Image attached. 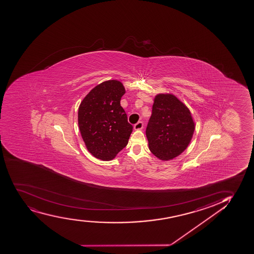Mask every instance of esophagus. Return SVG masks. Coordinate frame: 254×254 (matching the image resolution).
<instances>
[{
	"label": "esophagus",
	"instance_id": "obj_1",
	"mask_svg": "<svg viewBox=\"0 0 254 254\" xmlns=\"http://www.w3.org/2000/svg\"><path fill=\"white\" fill-rule=\"evenodd\" d=\"M143 126H144V124H143L142 121H139L134 125V129H141L143 128Z\"/></svg>",
	"mask_w": 254,
	"mask_h": 254
}]
</instances>
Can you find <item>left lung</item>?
Segmentation results:
<instances>
[{"instance_id": "obj_1", "label": "left lung", "mask_w": 254, "mask_h": 254, "mask_svg": "<svg viewBox=\"0 0 254 254\" xmlns=\"http://www.w3.org/2000/svg\"><path fill=\"white\" fill-rule=\"evenodd\" d=\"M194 129L189 109L177 97L170 94L156 96L146 134L149 149L157 158L170 160L184 152Z\"/></svg>"}]
</instances>
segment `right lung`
Instances as JSON below:
<instances>
[{
	"mask_svg": "<svg viewBox=\"0 0 254 254\" xmlns=\"http://www.w3.org/2000/svg\"><path fill=\"white\" fill-rule=\"evenodd\" d=\"M126 93L118 80L103 82L82 101L78 113L81 136L88 151L98 159L112 160L128 144L133 126L120 105Z\"/></svg>",
	"mask_w": 254,
	"mask_h": 254,
	"instance_id": "1",
	"label": "right lung"
}]
</instances>
